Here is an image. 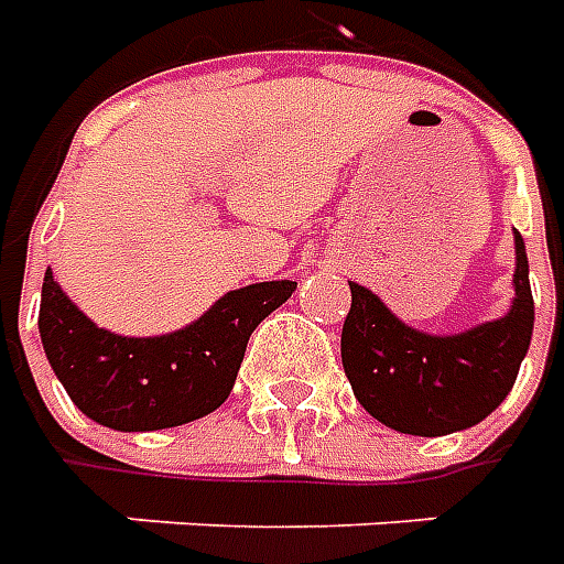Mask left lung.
I'll use <instances>...</instances> for the list:
<instances>
[{
	"mask_svg": "<svg viewBox=\"0 0 564 564\" xmlns=\"http://www.w3.org/2000/svg\"><path fill=\"white\" fill-rule=\"evenodd\" d=\"M517 269L508 314L453 335L414 329L368 286L350 281L341 332L344 375L378 423L395 432L441 437L471 429L513 390L534 329L529 257L513 232Z\"/></svg>",
	"mask_w": 564,
	"mask_h": 564,
	"instance_id": "8db88e82",
	"label": "left lung"
}]
</instances>
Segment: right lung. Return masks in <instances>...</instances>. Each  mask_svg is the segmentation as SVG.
I'll return each mask as SVG.
<instances>
[{
	"label": "right lung",
	"instance_id": "1",
	"mask_svg": "<svg viewBox=\"0 0 564 564\" xmlns=\"http://www.w3.org/2000/svg\"><path fill=\"white\" fill-rule=\"evenodd\" d=\"M293 290L295 281L250 283L220 295L184 329L132 338L96 326L47 269L39 332L54 375L93 423L156 432L229 399L250 335Z\"/></svg>",
	"mask_w": 564,
	"mask_h": 564
}]
</instances>
